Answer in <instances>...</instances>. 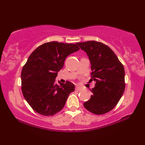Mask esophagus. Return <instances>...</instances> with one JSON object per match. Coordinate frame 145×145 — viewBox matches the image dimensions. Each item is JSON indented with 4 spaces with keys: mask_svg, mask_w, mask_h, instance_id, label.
Returning a JSON list of instances; mask_svg holds the SVG:
<instances>
[{
    "mask_svg": "<svg viewBox=\"0 0 145 145\" xmlns=\"http://www.w3.org/2000/svg\"><path fill=\"white\" fill-rule=\"evenodd\" d=\"M75 90H76V91H80V90H81V88L79 86H76V88H75Z\"/></svg>",
    "mask_w": 145,
    "mask_h": 145,
    "instance_id": "obj_1",
    "label": "esophagus"
}]
</instances>
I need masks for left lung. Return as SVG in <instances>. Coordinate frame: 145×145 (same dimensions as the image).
Segmentation results:
<instances>
[{"instance_id": "left-lung-1", "label": "left lung", "mask_w": 145, "mask_h": 145, "mask_svg": "<svg viewBox=\"0 0 145 145\" xmlns=\"http://www.w3.org/2000/svg\"><path fill=\"white\" fill-rule=\"evenodd\" d=\"M87 53L91 63V79L96 82L90 100L84 108L96 115L112 110L121 98L125 88L123 65L108 45L96 41L77 43Z\"/></svg>"}]
</instances>
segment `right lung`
<instances>
[{"label":"right lung","mask_w":145,"mask_h":145,"mask_svg":"<svg viewBox=\"0 0 145 145\" xmlns=\"http://www.w3.org/2000/svg\"><path fill=\"white\" fill-rule=\"evenodd\" d=\"M78 45L51 41L31 53L21 72L24 97L35 112L45 116H54L64 108L74 85L67 81L55 82L66 57L78 51Z\"/></svg>","instance_id":"right-lung-1"}]
</instances>
